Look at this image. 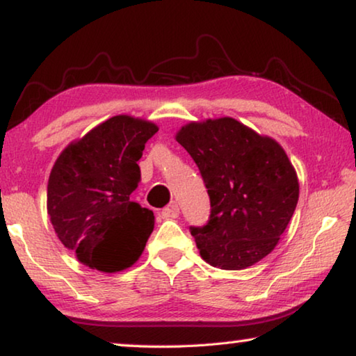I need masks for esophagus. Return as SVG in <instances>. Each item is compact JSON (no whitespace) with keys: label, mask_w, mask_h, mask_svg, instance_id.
<instances>
[{"label":"esophagus","mask_w":356,"mask_h":356,"mask_svg":"<svg viewBox=\"0 0 356 356\" xmlns=\"http://www.w3.org/2000/svg\"><path fill=\"white\" fill-rule=\"evenodd\" d=\"M161 217L166 218V220L177 218L179 217V206H177V202H171V204H169L168 207L163 209Z\"/></svg>","instance_id":"obj_1"}]
</instances>
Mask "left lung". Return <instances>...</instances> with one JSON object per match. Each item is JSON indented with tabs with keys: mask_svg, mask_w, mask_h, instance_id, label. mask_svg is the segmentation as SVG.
I'll list each match as a JSON object with an SVG mask.
<instances>
[{
	"mask_svg": "<svg viewBox=\"0 0 356 356\" xmlns=\"http://www.w3.org/2000/svg\"><path fill=\"white\" fill-rule=\"evenodd\" d=\"M176 140L198 165L211 198L209 223L191 228L201 258L239 270L269 255L300 198L284 147L233 117L188 122Z\"/></svg>",
	"mask_w": 356,
	"mask_h": 356,
	"instance_id": "left-lung-1",
	"label": "left lung"
}]
</instances>
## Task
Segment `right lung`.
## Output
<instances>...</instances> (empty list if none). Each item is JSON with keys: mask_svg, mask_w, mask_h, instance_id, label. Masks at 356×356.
<instances>
[{"mask_svg": "<svg viewBox=\"0 0 356 356\" xmlns=\"http://www.w3.org/2000/svg\"><path fill=\"white\" fill-rule=\"evenodd\" d=\"M158 125L114 115L74 139L54 163L47 184L50 223L86 266L120 273L143 255L155 216L129 196L140 180L139 158Z\"/></svg>", "mask_w": 356, "mask_h": 356, "instance_id": "right-lung-1", "label": "right lung"}]
</instances>
